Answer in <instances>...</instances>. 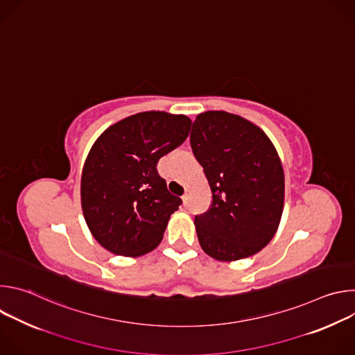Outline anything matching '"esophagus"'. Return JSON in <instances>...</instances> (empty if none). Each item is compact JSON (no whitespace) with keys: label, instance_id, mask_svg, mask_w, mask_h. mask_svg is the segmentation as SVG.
Here are the masks:
<instances>
[{"label":"esophagus","instance_id":"esophagus-1","mask_svg":"<svg viewBox=\"0 0 355 355\" xmlns=\"http://www.w3.org/2000/svg\"><path fill=\"white\" fill-rule=\"evenodd\" d=\"M188 198H189V196H188V193H185V195L182 196V204H184V205H187V202H188Z\"/></svg>","mask_w":355,"mask_h":355}]
</instances>
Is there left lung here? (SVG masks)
Segmentation results:
<instances>
[{
	"mask_svg": "<svg viewBox=\"0 0 355 355\" xmlns=\"http://www.w3.org/2000/svg\"><path fill=\"white\" fill-rule=\"evenodd\" d=\"M191 147L212 192L209 209L193 220L202 250L226 263L254 256L275 236L284 211L274 143L243 116L207 111L192 123Z\"/></svg>",
	"mask_w": 355,
	"mask_h": 355,
	"instance_id": "left-lung-1",
	"label": "left lung"
}]
</instances>
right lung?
<instances>
[{
  "label": "right lung",
  "instance_id": "right-lung-1",
  "mask_svg": "<svg viewBox=\"0 0 355 355\" xmlns=\"http://www.w3.org/2000/svg\"><path fill=\"white\" fill-rule=\"evenodd\" d=\"M191 119L164 111L130 115L94 141L81 174V209L92 237L116 256L140 257L163 240L181 199L159 160L188 137Z\"/></svg>",
  "mask_w": 355,
  "mask_h": 355
}]
</instances>
